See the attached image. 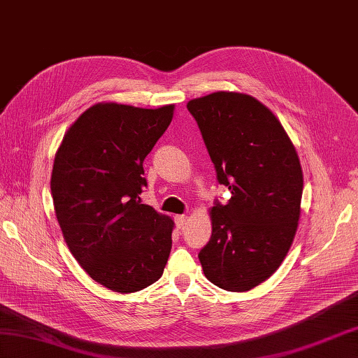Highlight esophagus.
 <instances>
[{"label": "esophagus", "instance_id": "esophagus-1", "mask_svg": "<svg viewBox=\"0 0 358 358\" xmlns=\"http://www.w3.org/2000/svg\"><path fill=\"white\" fill-rule=\"evenodd\" d=\"M176 222H177V226L180 227V229H182L187 224V217L186 215H177L176 217Z\"/></svg>", "mask_w": 358, "mask_h": 358}]
</instances>
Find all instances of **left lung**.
Instances as JSON below:
<instances>
[{"instance_id":"left-lung-1","label":"left lung","mask_w":358,"mask_h":358,"mask_svg":"<svg viewBox=\"0 0 358 358\" xmlns=\"http://www.w3.org/2000/svg\"><path fill=\"white\" fill-rule=\"evenodd\" d=\"M227 204L210 210L212 236L198 253L206 278L248 292L279 268L301 217L303 176L284 127L255 97L218 91L187 103Z\"/></svg>"}]
</instances>
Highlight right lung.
Listing matches in <instances>:
<instances>
[{
  "instance_id": "obj_1",
  "label": "right lung",
  "mask_w": 358,
  "mask_h": 358,
  "mask_svg": "<svg viewBox=\"0 0 358 358\" xmlns=\"http://www.w3.org/2000/svg\"><path fill=\"white\" fill-rule=\"evenodd\" d=\"M172 115L173 105L96 103L55 157L50 187L65 243L90 278L115 293L154 284L168 262L173 221L141 204L140 194L143 162Z\"/></svg>"
}]
</instances>
